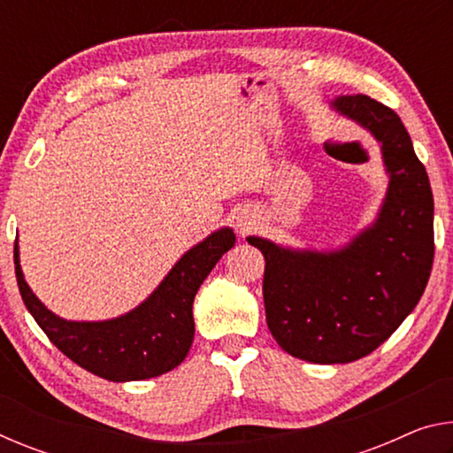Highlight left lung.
Returning <instances> with one entry per match:
<instances>
[{"label":"left lung","instance_id":"8db88e82","mask_svg":"<svg viewBox=\"0 0 453 453\" xmlns=\"http://www.w3.org/2000/svg\"><path fill=\"white\" fill-rule=\"evenodd\" d=\"M334 107L381 143L389 173L375 224L340 251H291L248 237L265 257V319L289 356L348 364L372 354L416 308L434 264V196L394 110L356 94Z\"/></svg>","mask_w":453,"mask_h":453}]
</instances>
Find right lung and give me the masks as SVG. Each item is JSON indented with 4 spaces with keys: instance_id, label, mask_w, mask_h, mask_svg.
<instances>
[{
    "instance_id": "1",
    "label": "right lung",
    "mask_w": 453,
    "mask_h": 453,
    "mask_svg": "<svg viewBox=\"0 0 453 453\" xmlns=\"http://www.w3.org/2000/svg\"><path fill=\"white\" fill-rule=\"evenodd\" d=\"M229 227L213 232L183 256L159 288L126 316L107 321H65L37 300L19 267L13 245L15 278L26 308L61 354L83 370L110 381L157 378L186 359L194 342V297L219 257L232 250Z\"/></svg>"
}]
</instances>
